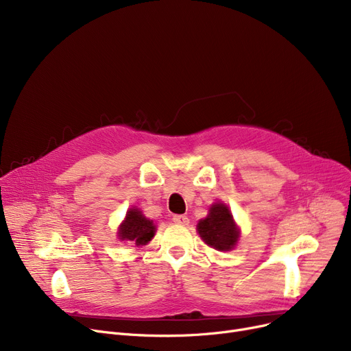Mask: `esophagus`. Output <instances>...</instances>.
I'll use <instances>...</instances> for the list:
<instances>
[{
	"label": "esophagus",
	"mask_w": 351,
	"mask_h": 351,
	"mask_svg": "<svg viewBox=\"0 0 351 351\" xmlns=\"http://www.w3.org/2000/svg\"><path fill=\"white\" fill-rule=\"evenodd\" d=\"M172 220L173 222L176 223V225H188L189 223V219H188V216H185V215H175L173 217H172Z\"/></svg>",
	"instance_id": "34e87169"
}]
</instances>
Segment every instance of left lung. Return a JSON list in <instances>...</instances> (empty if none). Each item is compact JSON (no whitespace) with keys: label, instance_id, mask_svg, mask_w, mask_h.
<instances>
[{"label":"left lung","instance_id":"obj_1","mask_svg":"<svg viewBox=\"0 0 351 351\" xmlns=\"http://www.w3.org/2000/svg\"><path fill=\"white\" fill-rule=\"evenodd\" d=\"M197 232L206 245L222 252L233 249L239 241L233 216L223 204H215L210 208L208 217L197 223Z\"/></svg>","mask_w":351,"mask_h":351}]
</instances>
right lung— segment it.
<instances>
[{
    "label": "right lung",
    "mask_w": 351,
    "mask_h": 351,
    "mask_svg": "<svg viewBox=\"0 0 351 351\" xmlns=\"http://www.w3.org/2000/svg\"><path fill=\"white\" fill-rule=\"evenodd\" d=\"M155 234L152 220L146 219L139 209H131L126 213L123 223L119 228L118 236L121 241L132 242L136 246L146 245Z\"/></svg>",
    "instance_id": "obj_1"
}]
</instances>
